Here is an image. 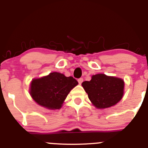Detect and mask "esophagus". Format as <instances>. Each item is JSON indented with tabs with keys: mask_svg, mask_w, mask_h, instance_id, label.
<instances>
[{
	"mask_svg": "<svg viewBox=\"0 0 148 148\" xmlns=\"http://www.w3.org/2000/svg\"><path fill=\"white\" fill-rule=\"evenodd\" d=\"M77 81H78L79 84H81L82 83V82H83V79L82 78H79V79H78V80H77Z\"/></svg>",
	"mask_w": 148,
	"mask_h": 148,
	"instance_id": "34e87169",
	"label": "esophagus"
}]
</instances>
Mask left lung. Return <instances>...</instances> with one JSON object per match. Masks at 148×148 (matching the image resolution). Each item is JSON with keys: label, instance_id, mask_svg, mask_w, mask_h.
Returning a JSON list of instances; mask_svg holds the SVG:
<instances>
[{"label": "left lung", "instance_id": "left-lung-1", "mask_svg": "<svg viewBox=\"0 0 148 148\" xmlns=\"http://www.w3.org/2000/svg\"><path fill=\"white\" fill-rule=\"evenodd\" d=\"M82 85L97 108L111 107L119 103L124 95V82L118 77L95 74L90 81L83 82Z\"/></svg>", "mask_w": 148, "mask_h": 148}]
</instances>
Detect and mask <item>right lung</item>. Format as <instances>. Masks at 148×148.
Segmentation results:
<instances>
[{"mask_svg": "<svg viewBox=\"0 0 148 148\" xmlns=\"http://www.w3.org/2000/svg\"><path fill=\"white\" fill-rule=\"evenodd\" d=\"M77 84L78 82L72 77L52 72L45 77L34 79L30 84L29 92L40 106L51 110L59 109L70 91Z\"/></svg>", "mask_w": 148, "mask_h": 148, "instance_id": "add662e5", "label": "right lung"}]
</instances>
